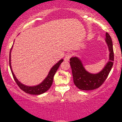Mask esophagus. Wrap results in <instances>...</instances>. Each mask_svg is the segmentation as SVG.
Wrapping results in <instances>:
<instances>
[{"label": "esophagus", "mask_w": 122, "mask_h": 122, "mask_svg": "<svg viewBox=\"0 0 122 122\" xmlns=\"http://www.w3.org/2000/svg\"><path fill=\"white\" fill-rule=\"evenodd\" d=\"M71 57H72V54H70V53H68V54H66L65 55L64 60H65V61H69Z\"/></svg>", "instance_id": "obj_1"}]
</instances>
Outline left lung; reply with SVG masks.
Returning a JSON list of instances; mask_svg holds the SVG:
<instances>
[{
	"label": "left lung",
	"instance_id": "8db88e82",
	"mask_svg": "<svg viewBox=\"0 0 122 122\" xmlns=\"http://www.w3.org/2000/svg\"><path fill=\"white\" fill-rule=\"evenodd\" d=\"M106 43L109 50V60L103 69L97 73H91L85 69L82 61L77 57L70 58L73 81L76 86L83 91L95 89L100 86L105 81L113 66L114 60L112 39L108 33H106Z\"/></svg>",
	"mask_w": 122,
	"mask_h": 122
}]
</instances>
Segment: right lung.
I'll return each mask as SVG.
<instances>
[{
    "instance_id": "obj_1",
    "label": "right lung",
    "mask_w": 122,
    "mask_h": 122,
    "mask_svg": "<svg viewBox=\"0 0 122 122\" xmlns=\"http://www.w3.org/2000/svg\"><path fill=\"white\" fill-rule=\"evenodd\" d=\"M12 47H13V45L12 46L11 49L10 51V68L11 71L12 75L13 76L14 79L16 83L17 84V85L19 86V87L20 88L22 91H23L26 92V93H29V94L35 95L42 94V93L46 92L47 90H49V89L51 87V85H52L54 76L55 75L56 72H57V69L59 68L60 64L63 62L64 60H60L58 62L56 63L55 65L53 66L52 68L50 69L49 72L46 77L43 80L40 84H38L37 85H34V86H27V85L23 84L22 82L19 81L16 79V76H15L13 71H12L11 68V53Z\"/></svg>"
}]
</instances>
